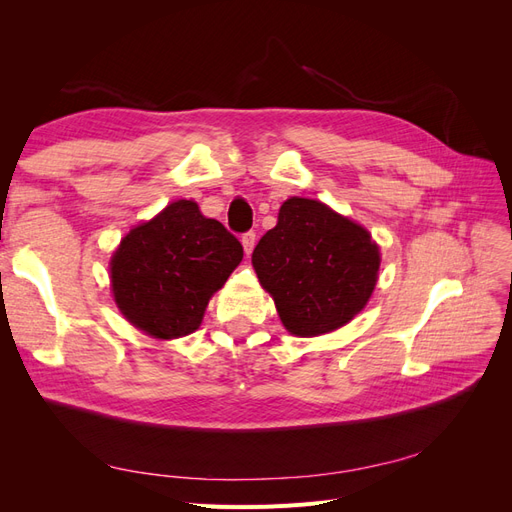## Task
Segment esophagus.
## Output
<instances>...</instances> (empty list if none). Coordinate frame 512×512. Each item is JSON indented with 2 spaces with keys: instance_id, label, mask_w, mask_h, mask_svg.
I'll return each mask as SVG.
<instances>
[{
  "instance_id": "34e87169",
  "label": "esophagus",
  "mask_w": 512,
  "mask_h": 512,
  "mask_svg": "<svg viewBox=\"0 0 512 512\" xmlns=\"http://www.w3.org/2000/svg\"><path fill=\"white\" fill-rule=\"evenodd\" d=\"M241 243H243V250H245V254L250 256V254H252V250H254V245H256V232H254V230L245 232V235L241 237Z\"/></svg>"
}]
</instances>
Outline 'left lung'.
<instances>
[{"label":"left lung","mask_w":512,"mask_h":512,"mask_svg":"<svg viewBox=\"0 0 512 512\" xmlns=\"http://www.w3.org/2000/svg\"><path fill=\"white\" fill-rule=\"evenodd\" d=\"M252 265L284 327L316 337L344 327L367 305L380 250L361 224L320 200L292 196L258 241Z\"/></svg>","instance_id":"1"}]
</instances>
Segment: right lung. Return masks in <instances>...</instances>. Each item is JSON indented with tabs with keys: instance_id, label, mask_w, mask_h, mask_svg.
<instances>
[{
	"instance_id": "obj_1",
	"label": "right lung",
	"mask_w": 512,
	"mask_h": 512,
	"mask_svg": "<svg viewBox=\"0 0 512 512\" xmlns=\"http://www.w3.org/2000/svg\"><path fill=\"white\" fill-rule=\"evenodd\" d=\"M241 258L239 239L218 220L205 218L194 200H175L121 239L111 258L113 297L138 331L190 335Z\"/></svg>"
}]
</instances>
